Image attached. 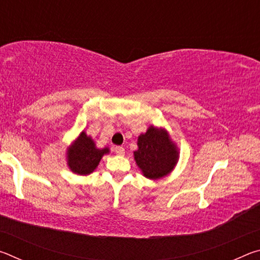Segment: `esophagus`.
Returning <instances> with one entry per match:
<instances>
[{"instance_id": "1", "label": "esophagus", "mask_w": 260, "mask_h": 260, "mask_svg": "<svg viewBox=\"0 0 260 260\" xmlns=\"http://www.w3.org/2000/svg\"><path fill=\"white\" fill-rule=\"evenodd\" d=\"M114 152L117 153V155H119V156H124L125 155V149L122 148V147H116L114 148Z\"/></svg>"}]
</instances>
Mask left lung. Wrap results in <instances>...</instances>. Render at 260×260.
Masks as SVG:
<instances>
[{"instance_id":"left-lung-1","label":"left lung","mask_w":260,"mask_h":260,"mask_svg":"<svg viewBox=\"0 0 260 260\" xmlns=\"http://www.w3.org/2000/svg\"><path fill=\"white\" fill-rule=\"evenodd\" d=\"M179 148L165 128L149 126L138 138V150L134 151L136 165L143 177L159 180L169 175L179 160Z\"/></svg>"}]
</instances>
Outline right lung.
Masks as SVG:
<instances>
[{"label": "right lung", "instance_id": "1", "mask_svg": "<svg viewBox=\"0 0 260 260\" xmlns=\"http://www.w3.org/2000/svg\"><path fill=\"white\" fill-rule=\"evenodd\" d=\"M109 152L108 147L103 149L96 147L94 140L82 131L71 146L68 147V166L74 174L88 175L94 172L102 157Z\"/></svg>", "mask_w": 260, "mask_h": 260}]
</instances>
